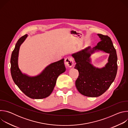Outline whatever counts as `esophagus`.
Instances as JSON below:
<instances>
[{"label":"esophagus","instance_id":"obj_1","mask_svg":"<svg viewBox=\"0 0 128 128\" xmlns=\"http://www.w3.org/2000/svg\"><path fill=\"white\" fill-rule=\"evenodd\" d=\"M65 63L67 66L69 67H71L73 65H74V60H73L72 58L68 57L65 59Z\"/></svg>","mask_w":128,"mask_h":128}]
</instances>
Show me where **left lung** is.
<instances>
[{
  "label": "left lung",
  "mask_w": 128,
  "mask_h": 128,
  "mask_svg": "<svg viewBox=\"0 0 128 128\" xmlns=\"http://www.w3.org/2000/svg\"><path fill=\"white\" fill-rule=\"evenodd\" d=\"M97 35L101 41L96 46L92 48L88 46L71 54L76 63L74 68L79 72L76 87L81 94L90 97H97L105 92L114 82L118 70L116 52L110 38ZM99 50L110 54L108 62L101 68L92 64L90 58L92 53Z\"/></svg>",
  "instance_id": "obj_1"
}]
</instances>
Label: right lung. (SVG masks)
Wrapping results in <instances>:
<instances>
[{"mask_svg": "<svg viewBox=\"0 0 128 128\" xmlns=\"http://www.w3.org/2000/svg\"><path fill=\"white\" fill-rule=\"evenodd\" d=\"M27 38V34L21 37L16 44L10 59V72L15 84L27 96L40 99L49 96L56 85L59 75L66 70L64 59L50 64L38 75L31 76L23 74L18 65L20 47Z\"/></svg>", "mask_w": 128, "mask_h": 128, "instance_id": "right-lung-1", "label": "right lung"}]
</instances>
